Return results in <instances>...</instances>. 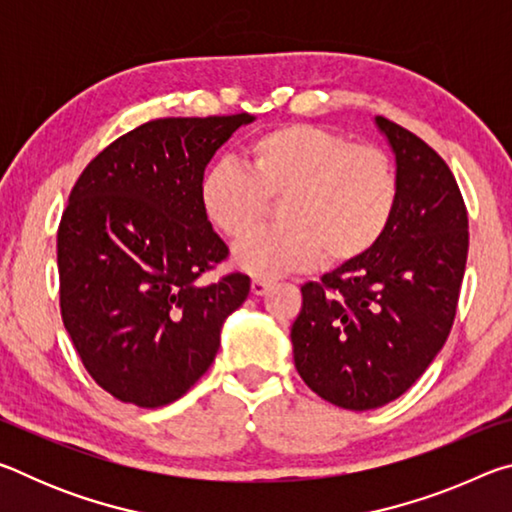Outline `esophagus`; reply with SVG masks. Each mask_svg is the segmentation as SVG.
<instances>
[{
	"label": "esophagus",
	"instance_id": "esophagus-1",
	"mask_svg": "<svg viewBox=\"0 0 512 512\" xmlns=\"http://www.w3.org/2000/svg\"><path fill=\"white\" fill-rule=\"evenodd\" d=\"M271 287H273V280H266V277H255V280L250 282V291H253L255 296H264Z\"/></svg>",
	"mask_w": 512,
	"mask_h": 512
}]
</instances>
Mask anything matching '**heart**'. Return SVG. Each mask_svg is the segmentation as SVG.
Returning <instances> with one entry per match:
<instances>
[{
  "mask_svg": "<svg viewBox=\"0 0 512 512\" xmlns=\"http://www.w3.org/2000/svg\"><path fill=\"white\" fill-rule=\"evenodd\" d=\"M246 169L214 162L198 183V205L216 232L237 241L278 201L273 229L244 239L235 262L273 277L345 266L368 255L395 216L400 180L391 155L314 124H284L246 144Z\"/></svg>",
  "mask_w": 512,
  "mask_h": 512,
  "instance_id": "b5f03b06",
  "label": "heart"
}]
</instances>
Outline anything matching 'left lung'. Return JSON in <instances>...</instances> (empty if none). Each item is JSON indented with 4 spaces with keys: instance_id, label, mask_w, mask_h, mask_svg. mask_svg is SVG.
I'll list each match as a JSON object with an SVG mask.
<instances>
[{
    "instance_id": "8db88e82",
    "label": "left lung",
    "mask_w": 512,
    "mask_h": 512,
    "mask_svg": "<svg viewBox=\"0 0 512 512\" xmlns=\"http://www.w3.org/2000/svg\"><path fill=\"white\" fill-rule=\"evenodd\" d=\"M395 153L391 228L368 255L307 282L291 327L305 384L341 409L393 402L443 350L467 262V210L447 162L395 121L377 117Z\"/></svg>"
}]
</instances>
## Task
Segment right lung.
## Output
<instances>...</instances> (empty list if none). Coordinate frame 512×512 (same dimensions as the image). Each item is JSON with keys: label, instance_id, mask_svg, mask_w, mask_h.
Listing matches in <instances>:
<instances>
[{"label": "right lung", "instance_id": "1", "mask_svg": "<svg viewBox=\"0 0 512 512\" xmlns=\"http://www.w3.org/2000/svg\"><path fill=\"white\" fill-rule=\"evenodd\" d=\"M255 117L153 119L106 146L58 225L60 314L85 370L112 397L158 409L201 379L250 277L203 273L228 257L198 205L207 162Z\"/></svg>", "mask_w": 512, "mask_h": 512}]
</instances>
